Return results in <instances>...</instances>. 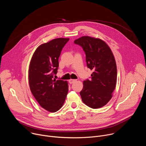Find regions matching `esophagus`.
Returning <instances> with one entry per match:
<instances>
[{
  "label": "esophagus",
  "mask_w": 146,
  "mask_h": 146,
  "mask_svg": "<svg viewBox=\"0 0 146 146\" xmlns=\"http://www.w3.org/2000/svg\"><path fill=\"white\" fill-rule=\"evenodd\" d=\"M76 81V80H73V79H70L69 80V82L70 84H73V83H74Z\"/></svg>",
  "instance_id": "34e87169"
}]
</instances>
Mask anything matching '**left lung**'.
<instances>
[{
    "mask_svg": "<svg viewBox=\"0 0 146 146\" xmlns=\"http://www.w3.org/2000/svg\"><path fill=\"white\" fill-rule=\"evenodd\" d=\"M74 43L82 48L87 67L93 70L91 79L83 82L80 92L82 100L91 108H100L111 99L115 88L117 71L114 56L108 45L100 38L82 36Z\"/></svg>",
    "mask_w": 146,
    "mask_h": 146,
    "instance_id": "left-lung-1",
    "label": "left lung"
}]
</instances>
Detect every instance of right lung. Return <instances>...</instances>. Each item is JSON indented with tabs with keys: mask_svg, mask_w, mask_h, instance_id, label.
Listing matches in <instances>:
<instances>
[{
	"mask_svg": "<svg viewBox=\"0 0 146 146\" xmlns=\"http://www.w3.org/2000/svg\"><path fill=\"white\" fill-rule=\"evenodd\" d=\"M69 38H57L39 46L29 65V84L31 91L39 105L54 113L63 106L68 92L66 81L56 80L58 59Z\"/></svg>",
	"mask_w": 146,
	"mask_h": 146,
	"instance_id": "right-lung-1",
	"label": "right lung"
}]
</instances>
